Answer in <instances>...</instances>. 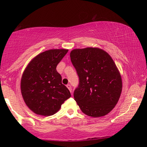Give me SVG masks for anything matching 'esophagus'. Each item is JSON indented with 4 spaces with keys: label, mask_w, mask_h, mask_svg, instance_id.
Masks as SVG:
<instances>
[{
    "label": "esophagus",
    "mask_w": 147,
    "mask_h": 147,
    "mask_svg": "<svg viewBox=\"0 0 147 147\" xmlns=\"http://www.w3.org/2000/svg\"><path fill=\"white\" fill-rule=\"evenodd\" d=\"M67 88L69 89V90L70 91L71 93H72V88H71V86L70 85V84H67Z\"/></svg>",
    "instance_id": "34e87169"
}]
</instances>
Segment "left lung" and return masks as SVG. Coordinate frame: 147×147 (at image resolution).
<instances>
[{"label":"left lung","mask_w":147,"mask_h":147,"mask_svg":"<svg viewBox=\"0 0 147 147\" xmlns=\"http://www.w3.org/2000/svg\"><path fill=\"white\" fill-rule=\"evenodd\" d=\"M71 60L79 78L73 96L82 111L93 117L110 112L122 91L120 73L112 58L98 48L74 49Z\"/></svg>","instance_id":"left-lung-1"}]
</instances>
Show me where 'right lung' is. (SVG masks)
<instances>
[{
	"mask_svg": "<svg viewBox=\"0 0 147 147\" xmlns=\"http://www.w3.org/2000/svg\"><path fill=\"white\" fill-rule=\"evenodd\" d=\"M68 50L53 49L35 57L28 65L21 79V93L28 108L35 113L54 115L71 93L61 83L56 67Z\"/></svg>",
	"mask_w": 147,
	"mask_h": 147,
	"instance_id": "obj_1",
	"label": "right lung"
}]
</instances>
